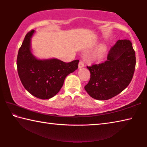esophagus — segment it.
I'll use <instances>...</instances> for the list:
<instances>
[{
  "instance_id": "34e87169",
  "label": "esophagus",
  "mask_w": 147,
  "mask_h": 147,
  "mask_svg": "<svg viewBox=\"0 0 147 147\" xmlns=\"http://www.w3.org/2000/svg\"><path fill=\"white\" fill-rule=\"evenodd\" d=\"M84 67V63L82 61H80L78 63V68L81 69V68Z\"/></svg>"
}]
</instances>
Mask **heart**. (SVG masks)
I'll use <instances>...</instances> for the list:
<instances>
[{"mask_svg":"<svg viewBox=\"0 0 147 147\" xmlns=\"http://www.w3.org/2000/svg\"><path fill=\"white\" fill-rule=\"evenodd\" d=\"M107 50H108V46L106 45H101L96 51L95 54H94V58L95 59L100 60L102 59L105 56L107 53Z\"/></svg>","mask_w":147,"mask_h":147,"instance_id":"b5f03b06","label":"heart"}]
</instances>
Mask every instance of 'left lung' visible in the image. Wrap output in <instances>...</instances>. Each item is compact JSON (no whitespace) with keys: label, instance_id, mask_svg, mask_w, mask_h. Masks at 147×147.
<instances>
[{"label":"left lung","instance_id":"1","mask_svg":"<svg viewBox=\"0 0 147 147\" xmlns=\"http://www.w3.org/2000/svg\"><path fill=\"white\" fill-rule=\"evenodd\" d=\"M136 54L131 41L121 39L111 47L107 61L87 67L91 78L84 87L89 96L104 100L117 95L132 79L136 67Z\"/></svg>","mask_w":147,"mask_h":147}]
</instances>
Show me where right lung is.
Returning <instances> with one entry per match:
<instances>
[{
    "label": "right lung",
    "instance_id": "obj_1",
    "mask_svg": "<svg viewBox=\"0 0 147 147\" xmlns=\"http://www.w3.org/2000/svg\"><path fill=\"white\" fill-rule=\"evenodd\" d=\"M36 31L26 35L19 50L17 66L22 84L32 95L49 99L58 93L65 78L78 69L79 60L65 63L57 58L38 59L34 55L31 40Z\"/></svg>",
    "mask_w": 147,
    "mask_h": 147
}]
</instances>
